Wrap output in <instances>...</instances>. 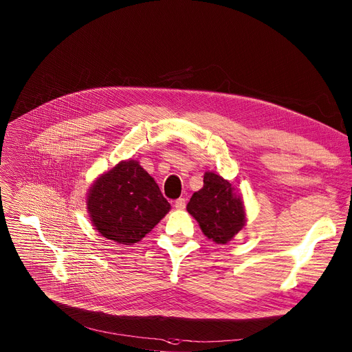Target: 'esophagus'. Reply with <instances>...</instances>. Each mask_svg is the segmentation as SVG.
Here are the masks:
<instances>
[{
  "label": "esophagus",
  "instance_id": "esophagus-1",
  "mask_svg": "<svg viewBox=\"0 0 352 352\" xmlns=\"http://www.w3.org/2000/svg\"><path fill=\"white\" fill-rule=\"evenodd\" d=\"M175 208H176L177 210H183V209H186V199H184V197L177 199V200L175 201Z\"/></svg>",
  "mask_w": 352,
  "mask_h": 352
}]
</instances>
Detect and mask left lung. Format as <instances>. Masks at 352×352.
<instances>
[{
	"label": "left lung",
	"mask_w": 352,
	"mask_h": 352,
	"mask_svg": "<svg viewBox=\"0 0 352 352\" xmlns=\"http://www.w3.org/2000/svg\"><path fill=\"white\" fill-rule=\"evenodd\" d=\"M188 212L203 234L217 244H227L245 226V209L240 190L214 172H206L203 188L193 193Z\"/></svg>",
	"instance_id": "obj_1"
}]
</instances>
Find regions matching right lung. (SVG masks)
<instances>
[{"label": "right lung", "instance_id": "obj_1", "mask_svg": "<svg viewBox=\"0 0 352 352\" xmlns=\"http://www.w3.org/2000/svg\"><path fill=\"white\" fill-rule=\"evenodd\" d=\"M87 209L102 237L132 245L169 213L170 203L139 162L128 159L96 177L87 193Z\"/></svg>", "mask_w": 352, "mask_h": 352}]
</instances>
